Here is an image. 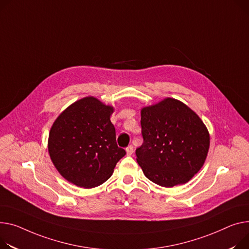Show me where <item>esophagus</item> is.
Wrapping results in <instances>:
<instances>
[{
    "label": "esophagus",
    "mask_w": 249,
    "mask_h": 249,
    "mask_svg": "<svg viewBox=\"0 0 249 249\" xmlns=\"http://www.w3.org/2000/svg\"><path fill=\"white\" fill-rule=\"evenodd\" d=\"M126 153L128 156L132 155V153H133V146L132 145H129L127 148H126Z\"/></svg>",
    "instance_id": "1"
}]
</instances>
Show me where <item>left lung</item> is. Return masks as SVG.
<instances>
[{
    "mask_svg": "<svg viewBox=\"0 0 249 249\" xmlns=\"http://www.w3.org/2000/svg\"><path fill=\"white\" fill-rule=\"evenodd\" d=\"M143 144L136 149L144 175L163 187L188 182L205 162L209 133L198 115L176 99L141 110Z\"/></svg>",
    "mask_w": 249,
    "mask_h": 249,
    "instance_id": "left-lung-1",
    "label": "left lung"
}]
</instances>
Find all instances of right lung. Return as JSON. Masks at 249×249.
Instances as JSON below:
<instances>
[{
    "instance_id": "right-lung-1",
    "label": "right lung",
    "mask_w": 249,
    "mask_h": 249,
    "mask_svg": "<svg viewBox=\"0 0 249 249\" xmlns=\"http://www.w3.org/2000/svg\"><path fill=\"white\" fill-rule=\"evenodd\" d=\"M114 109L85 97L64 110L50 130L48 150L59 173L71 183L92 188L108 180L126 154L110 121Z\"/></svg>"
}]
</instances>
